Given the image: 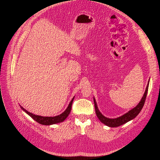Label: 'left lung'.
Here are the masks:
<instances>
[{"label": "left lung", "instance_id": "8db88e82", "mask_svg": "<svg viewBox=\"0 0 160 160\" xmlns=\"http://www.w3.org/2000/svg\"><path fill=\"white\" fill-rule=\"evenodd\" d=\"M148 84L147 87V89H146L144 96L142 97L141 101L140 102V103H139L136 107L132 108V110L129 111L128 113L122 115V116L119 117L118 118H115V119H109V118H107L106 117H104V115H102V114L100 113V111L98 110L96 100H95V99H93L95 109H96V113L97 115V117L100 120V122H102L103 124H104L105 125H107V126H108V127H120V126H121L122 124L127 123V122H128V121H130V120H132L133 118H135L139 113H140V112L141 111L142 108L144 107V104L145 100H146V98H147V92H148Z\"/></svg>", "mask_w": 160, "mask_h": 160}]
</instances>
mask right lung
I'll list each match as a JSON object with an SVG mask.
<instances>
[{
	"label": "right lung",
	"mask_w": 160,
	"mask_h": 160,
	"mask_svg": "<svg viewBox=\"0 0 160 160\" xmlns=\"http://www.w3.org/2000/svg\"><path fill=\"white\" fill-rule=\"evenodd\" d=\"M73 98L72 99V100L71 101V102L69 103L67 109L64 111L62 113H61L60 115H57V116H55V117H42V116H40V115H36L34 114H32V113H30V112L28 111H26L25 108H23L22 107H21L22 109L24 111H25L26 113L29 115V116H31L33 120H36L37 122H38L39 124H43V125H50V124L59 123V122H62L65 120L71 111Z\"/></svg>",
	"instance_id": "1"
}]
</instances>
